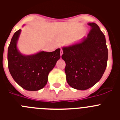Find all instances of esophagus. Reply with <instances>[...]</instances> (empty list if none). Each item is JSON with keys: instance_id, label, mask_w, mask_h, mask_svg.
Returning <instances> with one entry per match:
<instances>
[{"instance_id": "34e87169", "label": "esophagus", "mask_w": 120, "mask_h": 120, "mask_svg": "<svg viewBox=\"0 0 120 120\" xmlns=\"http://www.w3.org/2000/svg\"><path fill=\"white\" fill-rule=\"evenodd\" d=\"M62 54H63V50H62V49H61V51H60V55L62 56Z\"/></svg>"}]
</instances>
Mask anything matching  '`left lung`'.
I'll list each match as a JSON object with an SVG mask.
<instances>
[{
    "mask_svg": "<svg viewBox=\"0 0 120 120\" xmlns=\"http://www.w3.org/2000/svg\"><path fill=\"white\" fill-rule=\"evenodd\" d=\"M88 25L91 29L86 38L80 43L62 48L67 82L79 90H87L100 80L108 61L105 35L96 23Z\"/></svg>",
    "mask_w": 120,
    "mask_h": 120,
    "instance_id": "obj_1",
    "label": "left lung"
}]
</instances>
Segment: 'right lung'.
Returning <instances> with one entry per match:
<instances>
[{
    "label": "right lung",
    "mask_w": 120,
    "mask_h": 120,
    "mask_svg": "<svg viewBox=\"0 0 120 120\" xmlns=\"http://www.w3.org/2000/svg\"><path fill=\"white\" fill-rule=\"evenodd\" d=\"M21 29L15 32L8 49V65L14 80L24 90L38 91L47 84L49 72L59 59L60 49L24 56L18 51L17 42Z\"/></svg>",
    "instance_id": "obj_1"
}]
</instances>
